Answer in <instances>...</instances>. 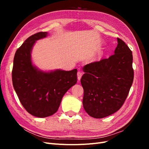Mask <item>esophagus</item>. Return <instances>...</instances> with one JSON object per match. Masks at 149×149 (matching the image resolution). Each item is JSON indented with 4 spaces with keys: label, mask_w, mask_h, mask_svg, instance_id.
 <instances>
[{
    "label": "esophagus",
    "mask_w": 149,
    "mask_h": 149,
    "mask_svg": "<svg viewBox=\"0 0 149 149\" xmlns=\"http://www.w3.org/2000/svg\"><path fill=\"white\" fill-rule=\"evenodd\" d=\"M77 76H78V80H80L81 79V78L82 76V73L80 71H78V73H77Z\"/></svg>",
    "instance_id": "1"
}]
</instances>
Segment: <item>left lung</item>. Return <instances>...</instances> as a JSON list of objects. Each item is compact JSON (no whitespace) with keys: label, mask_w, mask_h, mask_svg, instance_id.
<instances>
[{"label":"left lung","mask_w":149,"mask_h":149,"mask_svg":"<svg viewBox=\"0 0 149 149\" xmlns=\"http://www.w3.org/2000/svg\"><path fill=\"white\" fill-rule=\"evenodd\" d=\"M118 43L113 55L86 65L83 68V105L94 118H105L118 111L133 83L132 53L121 39L118 38Z\"/></svg>","instance_id":"left-lung-1"}]
</instances>
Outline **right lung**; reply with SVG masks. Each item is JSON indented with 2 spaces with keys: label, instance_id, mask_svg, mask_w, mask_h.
Segmentation results:
<instances>
[{
  "label": "right lung",
  "instance_id": "right-lung-1",
  "mask_svg": "<svg viewBox=\"0 0 149 149\" xmlns=\"http://www.w3.org/2000/svg\"><path fill=\"white\" fill-rule=\"evenodd\" d=\"M47 35V32H38L25 40L15 52L12 73L13 86L22 106L40 118L55 114L64 94L77 83L76 69L44 71L33 64V47Z\"/></svg>",
  "mask_w": 149,
  "mask_h": 149
}]
</instances>
